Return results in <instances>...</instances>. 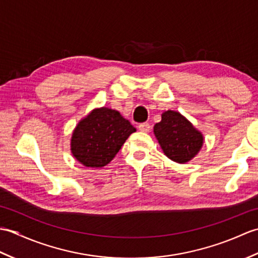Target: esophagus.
Returning a JSON list of instances; mask_svg holds the SVG:
<instances>
[{
  "label": "esophagus",
  "instance_id": "34e87169",
  "mask_svg": "<svg viewBox=\"0 0 258 258\" xmlns=\"http://www.w3.org/2000/svg\"><path fill=\"white\" fill-rule=\"evenodd\" d=\"M139 130L141 132H144V133H149L151 131V126L149 123H142L139 125Z\"/></svg>",
  "mask_w": 258,
  "mask_h": 258
}]
</instances>
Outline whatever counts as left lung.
<instances>
[{
	"instance_id": "8db88e82",
	"label": "left lung",
	"mask_w": 258,
	"mask_h": 258,
	"mask_svg": "<svg viewBox=\"0 0 258 258\" xmlns=\"http://www.w3.org/2000/svg\"><path fill=\"white\" fill-rule=\"evenodd\" d=\"M154 134L169 160L185 164L199 154L204 136L189 120L176 111L163 112L162 120L154 125Z\"/></svg>"
}]
</instances>
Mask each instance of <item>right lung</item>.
I'll return each mask as SVG.
<instances>
[{
	"instance_id": "add662e5",
	"label": "right lung",
	"mask_w": 258,
	"mask_h": 258,
	"mask_svg": "<svg viewBox=\"0 0 258 258\" xmlns=\"http://www.w3.org/2000/svg\"><path fill=\"white\" fill-rule=\"evenodd\" d=\"M136 128L116 109L96 107L84 116L72 133L71 153L82 165H107Z\"/></svg>"
}]
</instances>
